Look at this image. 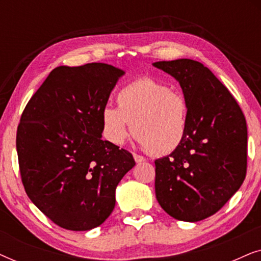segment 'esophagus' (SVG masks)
<instances>
[{
    "label": "esophagus",
    "instance_id": "1",
    "mask_svg": "<svg viewBox=\"0 0 261 261\" xmlns=\"http://www.w3.org/2000/svg\"><path fill=\"white\" fill-rule=\"evenodd\" d=\"M134 159H135V162H137L138 164L139 163H142V162H145V158H144V156H142V155H139V154H137V153H134Z\"/></svg>",
    "mask_w": 261,
    "mask_h": 261
}]
</instances>
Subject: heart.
I'll use <instances>...</instances> for the list:
<instances>
[{
	"label": "heart",
	"instance_id": "1",
	"mask_svg": "<svg viewBox=\"0 0 261 261\" xmlns=\"http://www.w3.org/2000/svg\"><path fill=\"white\" fill-rule=\"evenodd\" d=\"M117 108L101 113L102 133L113 145H122L132 132L142 148L154 155L177 151L188 135L189 103L179 91L149 77L138 78L116 94Z\"/></svg>",
	"mask_w": 261,
	"mask_h": 261
}]
</instances>
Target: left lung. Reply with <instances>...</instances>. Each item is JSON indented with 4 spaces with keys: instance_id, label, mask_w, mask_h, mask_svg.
<instances>
[{
    "instance_id": "left-lung-1",
    "label": "left lung",
    "mask_w": 261,
    "mask_h": 261,
    "mask_svg": "<svg viewBox=\"0 0 261 261\" xmlns=\"http://www.w3.org/2000/svg\"><path fill=\"white\" fill-rule=\"evenodd\" d=\"M179 82L189 103L185 140L155 160V197L170 216L197 222L214 215L244 183L247 172V124L229 90L202 63L156 62Z\"/></svg>"
}]
</instances>
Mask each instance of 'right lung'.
Returning <instances> with one entry per match:
<instances>
[{"mask_svg":"<svg viewBox=\"0 0 261 261\" xmlns=\"http://www.w3.org/2000/svg\"><path fill=\"white\" fill-rule=\"evenodd\" d=\"M123 73L103 63L56 67L21 115L16 151L23 188L65 229L105 222L117 184L135 165L130 152L101 139V113Z\"/></svg>","mask_w":261,"mask_h":261,"instance_id":"1","label":"right lung"}]
</instances>
